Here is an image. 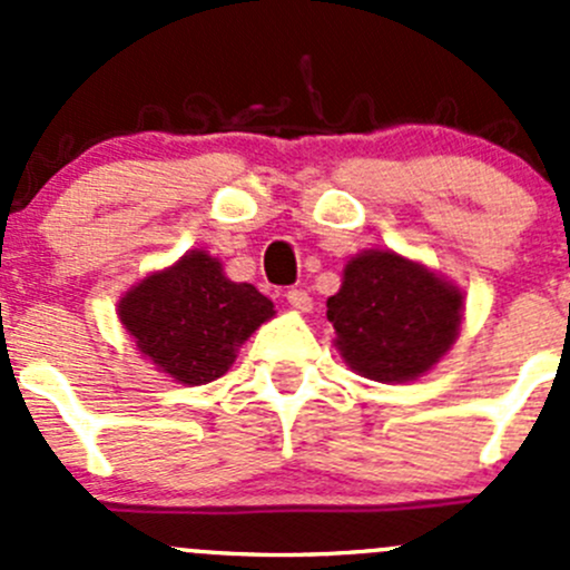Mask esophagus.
<instances>
[{"label":"esophagus","mask_w":570,"mask_h":570,"mask_svg":"<svg viewBox=\"0 0 570 570\" xmlns=\"http://www.w3.org/2000/svg\"><path fill=\"white\" fill-rule=\"evenodd\" d=\"M286 301H289V306L297 308V312H312V297H308L306 289H289L286 292Z\"/></svg>","instance_id":"obj_1"}]
</instances>
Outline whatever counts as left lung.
<instances>
[{
  "mask_svg": "<svg viewBox=\"0 0 570 570\" xmlns=\"http://www.w3.org/2000/svg\"><path fill=\"white\" fill-rule=\"evenodd\" d=\"M463 292L394 250H364L327 297L336 350L350 370L377 383L416 381L461 333Z\"/></svg>",
  "mask_w": 570,
  "mask_h": 570,
  "instance_id": "1",
  "label": "left lung"
}]
</instances>
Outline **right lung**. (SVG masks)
I'll return each mask as SVG.
<instances>
[{
    "instance_id": "obj_1",
    "label": "right lung",
    "mask_w": 570,
    "mask_h": 570,
    "mask_svg": "<svg viewBox=\"0 0 570 570\" xmlns=\"http://www.w3.org/2000/svg\"><path fill=\"white\" fill-rule=\"evenodd\" d=\"M273 303L250 284H234L206 250H189L168 269L131 286L118 303L120 325L159 372L184 386L226 375L239 344L273 317Z\"/></svg>"
}]
</instances>
